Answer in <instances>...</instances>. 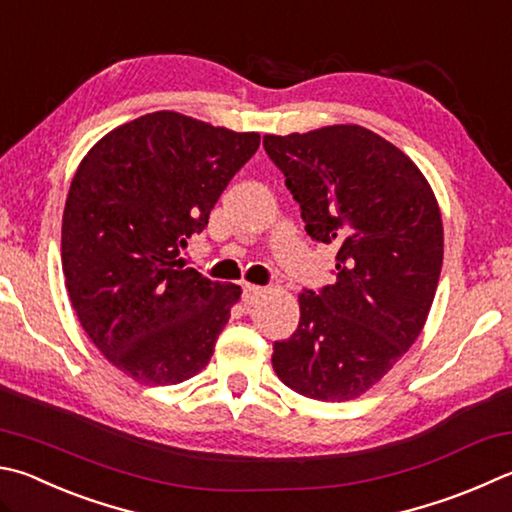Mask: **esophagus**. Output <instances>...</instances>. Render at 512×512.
<instances>
[{
  "mask_svg": "<svg viewBox=\"0 0 512 512\" xmlns=\"http://www.w3.org/2000/svg\"><path fill=\"white\" fill-rule=\"evenodd\" d=\"M264 293H266V288H262V286L244 284V293H241V300H244V304L253 306V304H257L259 300H262Z\"/></svg>",
  "mask_w": 512,
  "mask_h": 512,
  "instance_id": "obj_1",
  "label": "esophagus"
}]
</instances>
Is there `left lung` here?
<instances>
[{
    "label": "left lung",
    "mask_w": 512,
    "mask_h": 512,
    "mask_svg": "<svg viewBox=\"0 0 512 512\" xmlns=\"http://www.w3.org/2000/svg\"><path fill=\"white\" fill-rule=\"evenodd\" d=\"M306 232L336 244V282L300 293V324L273 345L293 392L351 401L374 387L425 327L443 264L439 201L416 163L360 125L264 136Z\"/></svg>",
    "instance_id": "8db88e82"
}]
</instances>
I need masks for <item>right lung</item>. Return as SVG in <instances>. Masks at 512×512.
Segmentation results:
<instances>
[{
  "label": "right lung",
  "instance_id": "add662e5",
  "mask_svg": "<svg viewBox=\"0 0 512 512\" xmlns=\"http://www.w3.org/2000/svg\"><path fill=\"white\" fill-rule=\"evenodd\" d=\"M257 147V132L154 111L80 161L62 215L64 286L91 342L136 383L176 385L210 362L241 286L179 253Z\"/></svg>",
  "mask_w": 512,
  "mask_h": 512
}]
</instances>
